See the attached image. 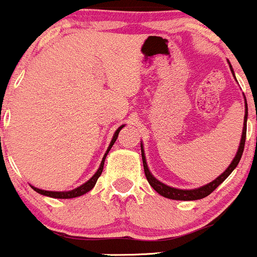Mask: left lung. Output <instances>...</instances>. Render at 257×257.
<instances>
[{"label":"left lung","instance_id":"obj_1","mask_svg":"<svg viewBox=\"0 0 257 257\" xmlns=\"http://www.w3.org/2000/svg\"><path fill=\"white\" fill-rule=\"evenodd\" d=\"M229 63L230 69H231V73L232 76L235 77L234 73V69H232L231 64L230 62L227 61ZM236 79V78H235ZM243 99H245V116H243V126H242V134H241V139H240V144L239 148H237V152L235 154L234 159H232L231 164L226 168L224 173L221 175H219L215 180L210 181L209 184L206 185L200 186V188H196V189H177V188H172V186L167 185V184L162 183V181L158 180L154 175L150 173L149 168H148L147 164V159H145V154H144V148H143V143H141V148H142V159H143V167H144V173H145V177H147L148 183L150 184L153 189L157 191L158 194H160L162 196L168 199H172V200H184V201H189V200H199V199H203L205 196H208L209 194H211L222 181L225 180L230 174L232 173V170L237 167L239 164L240 159H241V155H242L243 152V147H245V139H246V121H247V103H246V98L243 95Z\"/></svg>","mask_w":257,"mask_h":257}]
</instances>
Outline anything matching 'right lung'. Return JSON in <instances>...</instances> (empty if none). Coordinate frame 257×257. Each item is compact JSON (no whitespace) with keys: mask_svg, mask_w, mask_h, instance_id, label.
<instances>
[{"mask_svg":"<svg viewBox=\"0 0 257 257\" xmlns=\"http://www.w3.org/2000/svg\"><path fill=\"white\" fill-rule=\"evenodd\" d=\"M123 126H124V124H123V125L119 126V128L115 131V133H114L112 142H110L109 147H108L107 152H105L104 157H103L102 162H100L99 168H98V170L95 172V174L93 175V177L90 178L89 180L85 181L84 184H82V185L78 186V188L73 189V190H68V191H48V190H42V189L35 188V186H32V185H31V188H32L35 191H37L38 194H41V195L49 196V198H54V199H72V198H77V196H80V195H84L85 193H88V191L92 190V189L94 188L95 183H97V180H98V178L100 177V174H102V172H103V167H104L105 158H107L108 153H109V150H110V148L113 147L114 143H115L116 138H118L119 132H120V129L123 128Z\"/></svg>","mask_w":257,"mask_h":257,"instance_id":"1","label":"right lung"}]
</instances>
